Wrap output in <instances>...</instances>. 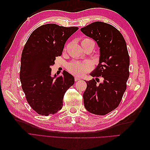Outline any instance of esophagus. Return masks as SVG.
<instances>
[{
    "label": "esophagus",
    "mask_w": 150,
    "mask_h": 150,
    "mask_svg": "<svg viewBox=\"0 0 150 150\" xmlns=\"http://www.w3.org/2000/svg\"><path fill=\"white\" fill-rule=\"evenodd\" d=\"M75 81H81V79L78 77H75Z\"/></svg>",
    "instance_id": "1"
}]
</instances>
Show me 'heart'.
Masks as SVG:
<instances>
[{"instance_id":"1","label":"heart","mask_w":150,"mask_h":150,"mask_svg":"<svg viewBox=\"0 0 150 150\" xmlns=\"http://www.w3.org/2000/svg\"><path fill=\"white\" fill-rule=\"evenodd\" d=\"M91 43L95 46V42L90 39H82L81 41V44L84 45L86 44ZM93 68L91 63L90 62H79V61H73L69 63L67 66V69L68 71L71 73V74L77 76H84L87 72L90 71Z\"/></svg>"}]
</instances>
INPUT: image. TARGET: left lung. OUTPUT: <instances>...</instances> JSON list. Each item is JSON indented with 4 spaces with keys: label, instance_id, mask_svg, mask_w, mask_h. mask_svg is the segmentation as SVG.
Instances as JSON below:
<instances>
[{
    "label": "left lung",
    "instance_id": "left-lung-1",
    "mask_svg": "<svg viewBox=\"0 0 150 150\" xmlns=\"http://www.w3.org/2000/svg\"><path fill=\"white\" fill-rule=\"evenodd\" d=\"M81 31L96 41L100 47L99 63L90 75L102 76L104 79L99 84L94 79L86 81L84 107L91 113L104 115L118 107L126 90L129 75L126 43L117 28L105 22H93Z\"/></svg>",
    "mask_w": 150,
    "mask_h": 150
}]
</instances>
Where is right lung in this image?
I'll use <instances>...</instances> for the list:
<instances>
[{"label":"right lung","mask_w":150,"mask_h":150,"mask_svg":"<svg viewBox=\"0 0 150 150\" xmlns=\"http://www.w3.org/2000/svg\"><path fill=\"white\" fill-rule=\"evenodd\" d=\"M78 27L44 24L35 30L22 53L20 79L28 104L36 112L47 116L61 110L66 91L74 84L72 75L51 76L55 57L60 56L68 38Z\"/></svg>","instance_id":"1"}]
</instances>
